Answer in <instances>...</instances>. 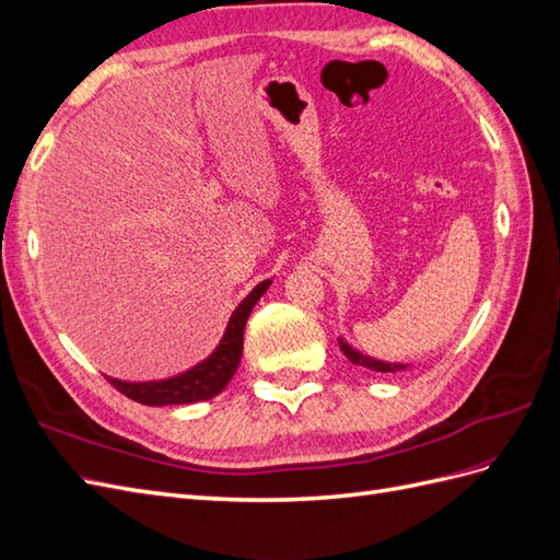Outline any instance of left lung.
Returning <instances> with one entry per match:
<instances>
[{"label":"left lung","instance_id":"obj_1","mask_svg":"<svg viewBox=\"0 0 560 560\" xmlns=\"http://www.w3.org/2000/svg\"><path fill=\"white\" fill-rule=\"evenodd\" d=\"M341 350L346 358L352 362V364H362L366 369H374V371H397V369H404V364H387V362H381V360H371V358H364V354H360L358 350H352L350 346H346L341 341Z\"/></svg>","mask_w":560,"mask_h":560}]
</instances>
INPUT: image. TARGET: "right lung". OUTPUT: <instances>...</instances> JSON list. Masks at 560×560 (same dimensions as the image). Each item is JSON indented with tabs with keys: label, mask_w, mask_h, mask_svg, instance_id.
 Listing matches in <instances>:
<instances>
[{
	"label": "right lung",
	"mask_w": 560,
	"mask_h": 560,
	"mask_svg": "<svg viewBox=\"0 0 560 560\" xmlns=\"http://www.w3.org/2000/svg\"><path fill=\"white\" fill-rule=\"evenodd\" d=\"M259 294H249L241 308L233 313V319L229 322V329L222 338V343L210 354V358L194 366L186 374L167 381H149V383H128L109 378L112 385L124 393L126 397L149 404V406H165V404H191L200 399H212L214 395L222 393L226 383L233 378L235 369L241 364L243 354V334H245V322L257 303Z\"/></svg>",
	"instance_id": "add662e5"
}]
</instances>
